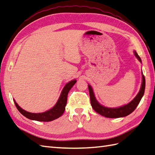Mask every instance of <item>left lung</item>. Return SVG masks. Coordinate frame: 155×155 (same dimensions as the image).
Instances as JSON below:
<instances>
[{"mask_svg":"<svg viewBox=\"0 0 155 155\" xmlns=\"http://www.w3.org/2000/svg\"><path fill=\"white\" fill-rule=\"evenodd\" d=\"M134 55L137 58L140 62L141 59L136 51H134ZM88 91H89L90 94V99L91 106L93 108V109L102 116L107 117V118H120L126 117L127 115L132 113L135 110V108L139 104L141 98L143 97L144 93V90H145V78L142 72V84H141V87L139 93L137 94V96L134 98V99L131 101L130 103L128 104L123 105V106L118 107L116 108H110L106 107L103 105L101 104L95 98L93 89L90 84L88 85Z\"/></svg>","mask_w":155,"mask_h":155,"instance_id":"obj_1","label":"left lung"}]
</instances>
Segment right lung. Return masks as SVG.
<instances>
[{"mask_svg": "<svg viewBox=\"0 0 155 155\" xmlns=\"http://www.w3.org/2000/svg\"><path fill=\"white\" fill-rule=\"evenodd\" d=\"M76 83H77V81H76V79H74L66 84L63 88V89H62L61 92V95L60 97H59V98L58 101L57 102V103H56L54 106L51 108V109L45 111L44 113H30V112L26 111L18 106V104L16 103L15 99H13V101H14L16 107L17 108V109L18 110L20 113H21L23 116H25V117L28 118V119L41 122L52 121L59 118L64 113L65 107L66 105H67L68 93L69 91L71 89V88L74 86V84Z\"/></svg>", "mask_w": 155, "mask_h": 155, "instance_id": "obj_1", "label": "right lung"}]
</instances>
